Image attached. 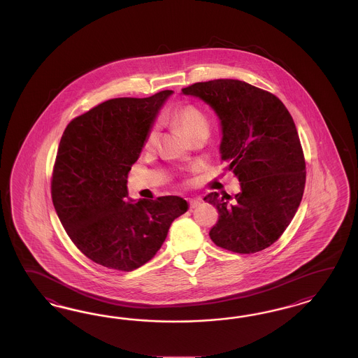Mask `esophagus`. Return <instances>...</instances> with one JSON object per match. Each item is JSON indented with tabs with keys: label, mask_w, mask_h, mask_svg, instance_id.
Masks as SVG:
<instances>
[{
	"label": "esophagus",
	"mask_w": 358,
	"mask_h": 358,
	"mask_svg": "<svg viewBox=\"0 0 358 358\" xmlns=\"http://www.w3.org/2000/svg\"><path fill=\"white\" fill-rule=\"evenodd\" d=\"M187 202H189V206H190V208H195V207L201 205V199H189Z\"/></svg>",
	"instance_id": "34e87169"
}]
</instances>
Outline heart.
I'll list each match as a JSON object with an SVG mask.
<instances>
[{
	"label": "heart",
	"mask_w": 358,
	"mask_h": 358,
	"mask_svg": "<svg viewBox=\"0 0 358 358\" xmlns=\"http://www.w3.org/2000/svg\"><path fill=\"white\" fill-rule=\"evenodd\" d=\"M169 120L174 127H177L184 134L187 141L198 134L208 135V131H210V122L206 114L193 103H184L172 110V113L169 114ZM156 141H157V129L153 127L145 136L144 147L152 148L156 144Z\"/></svg>",
	"instance_id": "obj_1"
}]
</instances>
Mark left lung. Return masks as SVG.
<instances>
[{
    "mask_svg": "<svg viewBox=\"0 0 358 358\" xmlns=\"http://www.w3.org/2000/svg\"><path fill=\"white\" fill-rule=\"evenodd\" d=\"M202 99L222 126L220 153L241 192L207 194L219 219L210 238L217 247L255 253L271 247L301 205L306 163L293 118L280 98L248 83L220 78L184 87Z\"/></svg>",
    "mask_w": 358,
    "mask_h": 358,
    "instance_id": "8db88e82",
    "label": "left lung"
}]
</instances>
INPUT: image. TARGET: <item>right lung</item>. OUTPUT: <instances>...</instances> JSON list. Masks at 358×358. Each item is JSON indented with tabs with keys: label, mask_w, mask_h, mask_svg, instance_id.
<instances>
[{
	"label": "right lung",
	"mask_w": 358,
	"mask_h": 358,
	"mask_svg": "<svg viewBox=\"0 0 358 358\" xmlns=\"http://www.w3.org/2000/svg\"><path fill=\"white\" fill-rule=\"evenodd\" d=\"M172 93L105 101L71 120L59 144L51 181L56 214L77 248L108 269L131 271L151 260L189 208L177 195L127 199V174Z\"/></svg>",
	"instance_id": "1"
}]
</instances>
